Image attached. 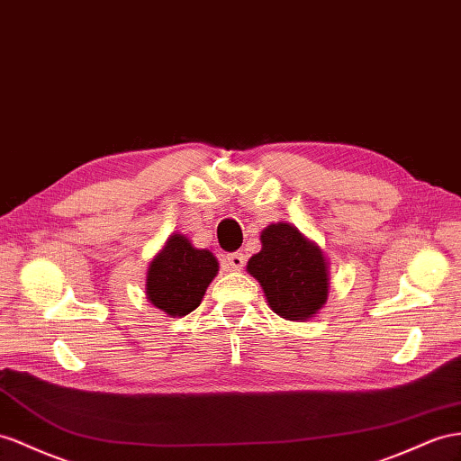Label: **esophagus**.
I'll list each match as a JSON object with an SVG mask.
<instances>
[{"instance_id": "esophagus-1", "label": "esophagus", "mask_w": 461, "mask_h": 461, "mask_svg": "<svg viewBox=\"0 0 461 461\" xmlns=\"http://www.w3.org/2000/svg\"><path fill=\"white\" fill-rule=\"evenodd\" d=\"M226 265L230 270H241L245 265V257L243 253H230L226 255Z\"/></svg>"}]
</instances>
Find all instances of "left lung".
Masks as SVG:
<instances>
[{
	"mask_svg": "<svg viewBox=\"0 0 461 461\" xmlns=\"http://www.w3.org/2000/svg\"><path fill=\"white\" fill-rule=\"evenodd\" d=\"M261 245L247 273L261 285L268 308L288 321L312 320L327 303L331 285L321 247L290 221L267 226Z\"/></svg>",
	"mask_w": 461,
	"mask_h": 461,
	"instance_id": "1",
	"label": "left lung"
}]
</instances>
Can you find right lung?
<instances>
[{
	"instance_id": "obj_1",
	"label": "right lung",
	"mask_w": 461,
	"mask_h": 461,
	"mask_svg": "<svg viewBox=\"0 0 461 461\" xmlns=\"http://www.w3.org/2000/svg\"><path fill=\"white\" fill-rule=\"evenodd\" d=\"M218 268L214 253L198 249L186 235L175 231L148 267L146 298L167 317L188 315L203 302Z\"/></svg>"
}]
</instances>
